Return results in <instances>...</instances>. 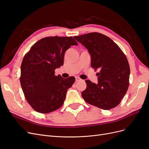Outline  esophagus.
Instances as JSON below:
<instances>
[{
  "label": "esophagus",
  "instance_id": "34e87169",
  "mask_svg": "<svg viewBox=\"0 0 149 149\" xmlns=\"http://www.w3.org/2000/svg\"><path fill=\"white\" fill-rule=\"evenodd\" d=\"M75 79H76V81H79L81 80L79 77H76Z\"/></svg>",
  "mask_w": 149,
  "mask_h": 149
}]
</instances>
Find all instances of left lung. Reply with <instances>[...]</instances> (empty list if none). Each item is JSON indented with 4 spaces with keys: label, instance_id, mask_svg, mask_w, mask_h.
I'll use <instances>...</instances> for the list:
<instances>
[{
    "label": "left lung",
    "instance_id": "obj_1",
    "mask_svg": "<svg viewBox=\"0 0 149 149\" xmlns=\"http://www.w3.org/2000/svg\"><path fill=\"white\" fill-rule=\"evenodd\" d=\"M74 38L86 47L91 56V66L100 70L97 84L88 79L81 93L86 102L109 110L118 106L127 92L130 67L127 58L118 45L107 36L92 32Z\"/></svg>",
    "mask_w": 149,
    "mask_h": 149
}]
</instances>
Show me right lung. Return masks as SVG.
<instances>
[{
	"mask_svg": "<svg viewBox=\"0 0 149 149\" xmlns=\"http://www.w3.org/2000/svg\"><path fill=\"white\" fill-rule=\"evenodd\" d=\"M73 45L78 43L71 37H45L36 42L25 55L20 84L26 100L37 112L49 113L63 104L75 78L56 76L55 70L63 65L65 53Z\"/></svg>",
	"mask_w": 149,
	"mask_h": 149,
	"instance_id": "right-lung-1",
	"label": "right lung"
}]
</instances>
